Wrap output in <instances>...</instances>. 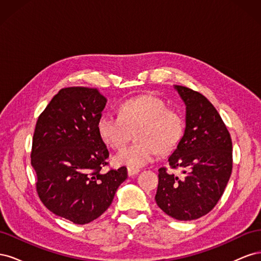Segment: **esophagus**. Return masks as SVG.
<instances>
[{
    "label": "esophagus",
    "instance_id": "esophagus-1",
    "mask_svg": "<svg viewBox=\"0 0 261 261\" xmlns=\"http://www.w3.org/2000/svg\"><path fill=\"white\" fill-rule=\"evenodd\" d=\"M138 172H139V169H135V168H127V174H128V176H129V177H130V176H134V175H136Z\"/></svg>",
    "mask_w": 261,
    "mask_h": 261
}]
</instances>
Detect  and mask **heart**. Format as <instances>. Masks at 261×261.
<instances>
[{
    "mask_svg": "<svg viewBox=\"0 0 261 261\" xmlns=\"http://www.w3.org/2000/svg\"><path fill=\"white\" fill-rule=\"evenodd\" d=\"M100 137L113 149H123L136 133L137 141L115 156L117 164L141 168L159 152L169 153L183 138L184 118L154 94H140L123 101L118 115L102 113L97 122Z\"/></svg>",
    "mask_w": 261,
    "mask_h": 261,
    "instance_id": "b5f03b06",
    "label": "heart"
}]
</instances>
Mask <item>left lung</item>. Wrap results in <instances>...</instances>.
Instances as JSON below:
<instances>
[{
    "label": "left lung",
    "mask_w": 261,
    "mask_h": 261,
    "mask_svg": "<svg viewBox=\"0 0 261 261\" xmlns=\"http://www.w3.org/2000/svg\"><path fill=\"white\" fill-rule=\"evenodd\" d=\"M174 88L186 106V127L168 161L185 177L160 168L154 199L168 216L191 221L207 215L223 195L232 173V139L206 97L184 86Z\"/></svg>",
    "instance_id": "1"
}]
</instances>
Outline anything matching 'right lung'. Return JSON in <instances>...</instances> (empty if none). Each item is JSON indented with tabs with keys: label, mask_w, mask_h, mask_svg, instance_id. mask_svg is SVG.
<instances>
[{
	"label": "right lung",
	"mask_w": 261,
	"mask_h": 261,
	"mask_svg": "<svg viewBox=\"0 0 261 261\" xmlns=\"http://www.w3.org/2000/svg\"><path fill=\"white\" fill-rule=\"evenodd\" d=\"M107 103L97 88L68 87L38 117L31 149L37 193L54 215L86 224L112 203L127 169L102 172L109 150L97 122Z\"/></svg>",
	"instance_id": "obj_1"
}]
</instances>
